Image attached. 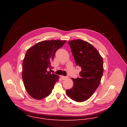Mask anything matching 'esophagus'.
<instances>
[{
    "label": "esophagus",
    "mask_w": 127,
    "mask_h": 127,
    "mask_svg": "<svg viewBox=\"0 0 127 127\" xmlns=\"http://www.w3.org/2000/svg\"><path fill=\"white\" fill-rule=\"evenodd\" d=\"M61 78L63 80H66L68 78L67 77H65V76H61Z\"/></svg>",
    "instance_id": "obj_1"
}]
</instances>
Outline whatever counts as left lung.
<instances>
[{"instance_id":"8db88e82","label":"left lung","mask_w":127,"mask_h":127,"mask_svg":"<svg viewBox=\"0 0 127 127\" xmlns=\"http://www.w3.org/2000/svg\"><path fill=\"white\" fill-rule=\"evenodd\" d=\"M76 65L81 67L79 77L72 78L73 86L66 90L72 100L82 102L89 99L99 87L103 74V60L91 44L81 40L68 41Z\"/></svg>"}]
</instances>
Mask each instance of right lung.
Here are the masks:
<instances>
[{"label": "right lung", "mask_w": 127, "mask_h": 127, "mask_svg": "<svg viewBox=\"0 0 127 127\" xmlns=\"http://www.w3.org/2000/svg\"><path fill=\"white\" fill-rule=\"evenodd\" d=\"M66 40L40 41L27 51L22 63V77L24 87L29 95L36 100L43 99L52 92L59 76L47 71L52 67L56 51Z\"/></svg>", "instance_id": "right-lung-1"}]
</instances>
